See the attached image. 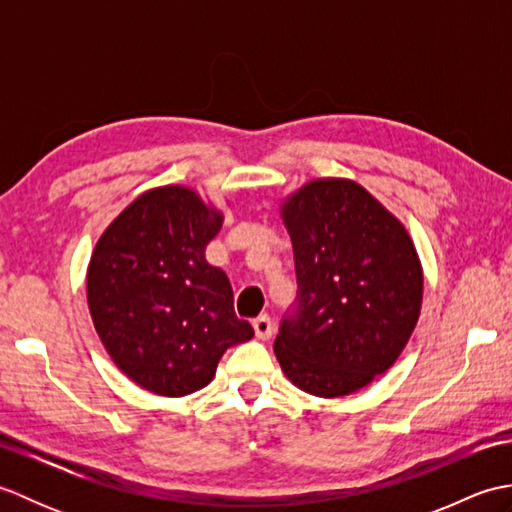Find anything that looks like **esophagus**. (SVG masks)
Here are the masks:
<instances>
[{"instance_id":"obj_1","label":"esophagus","mask_w":512,"mask_h":512,"mask_svg":"<svg viewBox=\"0 0 512 512\" xmlns=\"http://www.w3.org/2000/svg\"><path fill=\"white\" fill-rule=\"evenodd\" d=\"M253 328H255V334H257L262 341L270 339V336H273V332H275L273 321H270L268 314H262V317H257V319L253 321Z\"/></svg>"}]
</instances>
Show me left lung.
I'll list each match as a JSON object with an SVG mask.
<instances>
[{"label":"left lung","mask_w":512,"mask_h":512,"mask_svg":"<svg viewBox=\"0 0 512 512\" xmlns=\"http://www.w3.org/2000/svg\"><path fill=\"white\" fill-rule=\"evenodd\" d=\"M297 303L275 339L284 374L306 394L339 398L396 363L422 306V266L407 228L345 178L303 184L281 204Z\"/></svg>","instance_id":"obj_1"}]
</instances>
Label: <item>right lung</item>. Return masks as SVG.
Masks as SVG:
<instances>
[{"label": "right lung", "mask_w": 512, "mask_h": 512, "mask_svg": "<svg viewBox=\"0 0 512 512\" xmlns=\"http://www.w3.org/2000/svg\"><path fill=\"white\" fill-rule=\"evenodd\" d=\"M224 215L180 184L145 191L105 228L88 266V306L107 354L158 396L206 387L231 345L253 339L235 317L224 270L204 259Z\"/></svg>", "instance_id": "obj_1"}]
</instances>
